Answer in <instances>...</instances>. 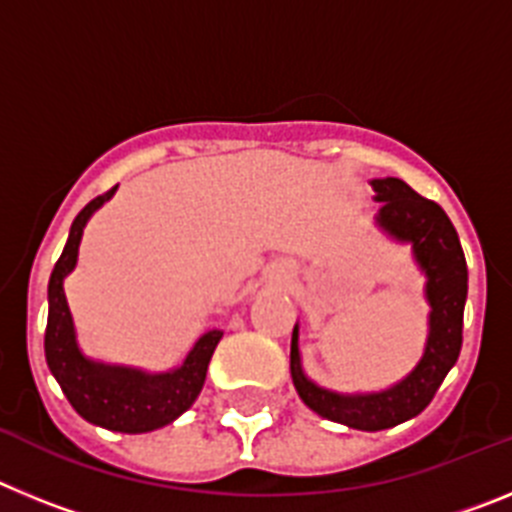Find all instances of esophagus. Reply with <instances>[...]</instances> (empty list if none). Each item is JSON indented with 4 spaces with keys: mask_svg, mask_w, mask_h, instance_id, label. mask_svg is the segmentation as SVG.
Wrapping results in <instances>:
<instances>
[{
    "mask_svg": "<svg viewBox=\"0 0 512 512\" xmlns=\"http://www.w3.org/2000/svg\"><path fill=\"white\" fill-rule=\"evenodd\" d=\"M269 282L277 284V287H287V284L292 282V269L284 264H274L269 269Z\"/></svg>",
    "mask_w": 512,
    "mask_h": 512,
    "instance_id": "obj_1",
    "label": "esophagus"
}]
</instances>
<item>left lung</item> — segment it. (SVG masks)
<instances>
[{
  "mask_svg": "<svg viewBox=\"0 0 512 512\" xmlns=\"http://www.w3.org/2000/svg\"><path fill=\"white\" fill-rule=\"evenodd\" d=\"M374 202H382L374 225L395 243H408L425 277L428 338L420 361L410 374L379 392H336L312 382L302 369L300 325L292 330L289 372L312 413L356 431H384L415 418L431 405L433 395L451 372L461 351V325L467 302V261L449 215L408 187L402 179H372Z\"/></svg>",
  "mask_w": 512,
  "mask_h": 512,
  "instance_id": "left-lung-1",
  "label": "left lung"
}]
</instances>
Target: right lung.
I'll return each instance as SVG.
<instances>
[{
  "label": "right lung",
  "instance_id": "add662e5",
  "mask_svg": "<svg viewBox=\"0 0 512 512\" xmlns=\"http://www.w3.org/2000/svg\"><path fill=\"white\" fill-rule=\"evenodd\" d=\"M117 189V187H115ZM107 194L89 202L71 223L69 241L63 246L61 259L56 261L48 282V325H45V361L48 369L61 384L63 395L71 408L89 423L117 433H148L174 423L182 413L192 408V402L202 392L215 346L223 338V330L202 333L184 361L169 372H146L138 366L104 364L89 359L76 341L74 318H71L63 279L74 271L79 259V243L89 217L110 202L115 194Z\"/></svg>",
  "mask_w": 512,
  "mask_h": 512
}]
</instances>
